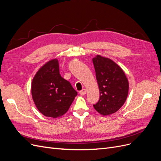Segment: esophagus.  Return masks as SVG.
Here are the masks:
<instances>
[{"mask_svg":"<svg viewBox=\"0 0 161 161\" xmlns=\"http://www.w3.org/2000/svg\"><path fill=\"white\" fill-rule=\"evenodd\" d=\"M86 93V90L85 89H83L81 90V91H80V94L81 95H85Z\"/></svg>","mask_w":161,"mask_h":161,"instance_id":"1","label":"esophagus"}]
</instances>
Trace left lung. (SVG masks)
<instances>
[{"label": "left lung", "mask_w": 161, "mask_h": 161, "mask_svg": "<svg viewBox=\"0 0 161 161\" xmlns=\"http://www.w3.org/2000/svg\"><path fill=\"white\" fill-rule=\"evenodd\" d=\"M100 98L93 105L102 115H109L123 106L128 97L129 82L124 71L109 58L97 55L92 58Z\"/></svg>", "instance_id": "obj_1"}]
</instances>
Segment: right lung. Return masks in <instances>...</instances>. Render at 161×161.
<instances>
[{"label": "right lung", "instance_id": "1", "mask_svg": "<svg viewBox=\"0 0 161 161\" xmlns=\"http://www.w3.org/2000/svg\"><path fill=\"white\" fill-rule=\"evenodd\" d=\"M31 91L39 111L52 118L64 115L77 95L70 82L61 76L56 58L40 68L32 80Z\"/></svg>", "mask_w": 161, "mask_h": 161}]
</instances>
